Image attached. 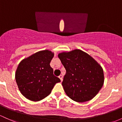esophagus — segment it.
I'll use <instances>...</instances> for the list:
<instances>
[{
  "instance_id": "1",
  "label": "esophagus",
  "mask_w": 122,
  "mask_h": 122,
  "mask_svg": "<svg viewBox=\"0 0 122 122\" xmlns=\"http://www.w3.org/2000/svg\"><path fill=\"white\" fill-rule=\"evenodd\" d=\"M58 77H59V78L60 79V80H61V81H62V79H63V76H62V75H60Z\"/></svg>"
}]
</instances>
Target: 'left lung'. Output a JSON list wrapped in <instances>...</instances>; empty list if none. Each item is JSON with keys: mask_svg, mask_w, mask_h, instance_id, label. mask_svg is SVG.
<instances>
[{"mask_svg": "<svg viewBox=\"0 0 122 122\" xmlns=\"http://www.w3.org/2000/svg\"><path fill=\"white\" fill-rule=\"evenodd\" d=\"M66 69L62 85L66 95L79 102L93 98L102 88L104 72L93 58L81 50L58 54Z\"/></svg>", "mask_w": 122, "mask_h": 122, "instance_id": "obj_1", "label": "left lung"}]
</instances>
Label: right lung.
<instances>
[{"mask_svg":"<svg viewBox=\"0 0 122 122\" xmlns=\"http://www.w3.org/2000/svg\"><path fill=\"white\" fill-rule=\"evenodd\" d=\"M54 53L41 51L24 59L15 72V81L21 94L27 99L38 101L49 96L61 80L53 74L50 63Z\"/></svg>","mask_w":122,"mask_h":122,"instance_id":"add662e5","label":"right lung"}]
</instances>
